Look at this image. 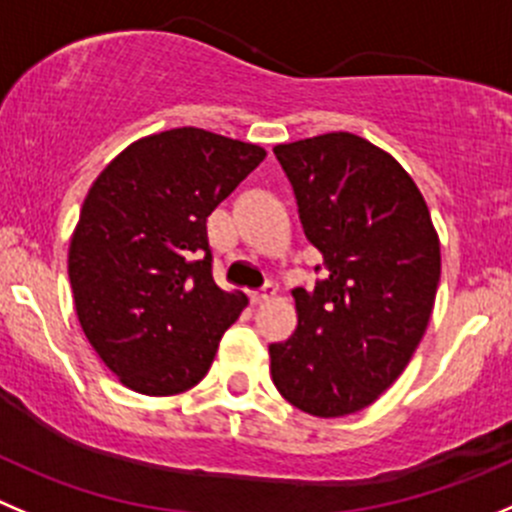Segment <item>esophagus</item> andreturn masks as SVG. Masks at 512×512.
Instances as JSON below:
<instances>
[{
	"mask_svg": "<svg viewBox=\"0 0 512 512\" xmlns=\"http://www.w3.org/2000/svg\"><path fill=\"white\" fill-rule=\"evenodd\" d=\"M276 296V286L274 284H266L261 291H253L251 294V301L253 304H266V301H271Z\"/></svg>",
	"mask_w": 512,
	"mask_h": 512,
	"instance_id": "esophagus-1",
	"label": "esophagus"
}]
</instances>
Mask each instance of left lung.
Wrapping results in <instances>:
<instances>
[{
  "label": "left lung",
  "instance_id": "left-lung-1",
  "mask_svg": "<svg viewBox=\"0 0 512 512\" xmlns=\"http://www.w3.org/2000/svg\"><path fill=\"white\" fill-rule=\"evenodd\" d=\"M274 153L326 271L314 291H291L299 324L269 347L271 379L306 415H354L392 387L425 337L440 236L412 175L369 140L339 130Z\"/></svg>",
  "mask_w": 512,
  "mask_h": 512
}]
</instances>
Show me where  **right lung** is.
<instances>
[{
    "mask_svg": "<svg viewBox=\"0 0 512 512\" xmlns=\"http://www.w3.org/2000/svg\"><path fill=\"white\" fill-rule=\"evenodd\" d=\"M266 150L203 128L135 140L105 165L82 203L67 274L77 319L128 389L173 397L211 369L248 299L211 274L206 218Z\"/></svg>",
    "mask_w": 512,
    "mask_h": 512,
    "instance_id": "1",
    "label": "right lung"
}]
</instances>
